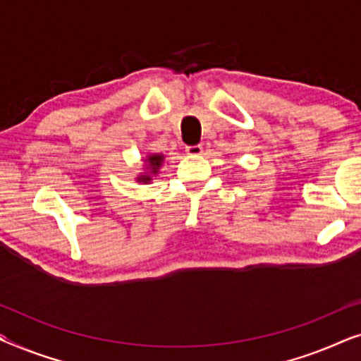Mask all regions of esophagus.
<instances>
[{
	"mask_svg": "<svg viewBox=\"0 0 361 361\" xmlns=\"http://www.w3.org/2000/svg\"><path fill=\"white\" fill-rule=\"evenodd\" d=\"M202 146L200 145H195V146H185V152L189 156H199V154H202Z\"/></svg>",
	"mask_w": 361,
	"mask_h": 361,
	"instance_id": "obj_1",
	"label": "esophagus"
}]
</instances>
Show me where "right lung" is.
I'll use <instances>...</instances> for the list:
<instances>
[{"label": "right lung", "instance_id": "obj_1", "mask_svg": "<svg viewBox=\"0 0 361 361\" xmlns=\"http://www.w3.org/2000/svg\"><path fill=\"white\" fill-rule=\"evenodd\" d=\"M145 166H142V172L140 176L135 177L136 182H141V184H149L152 180V177L156 174H159V169L162 166V162H164V154H159V152H154V154H147L145 159Z\"/></svg>", "mask_w": 361, "mask_h": 361}]
</instances>
